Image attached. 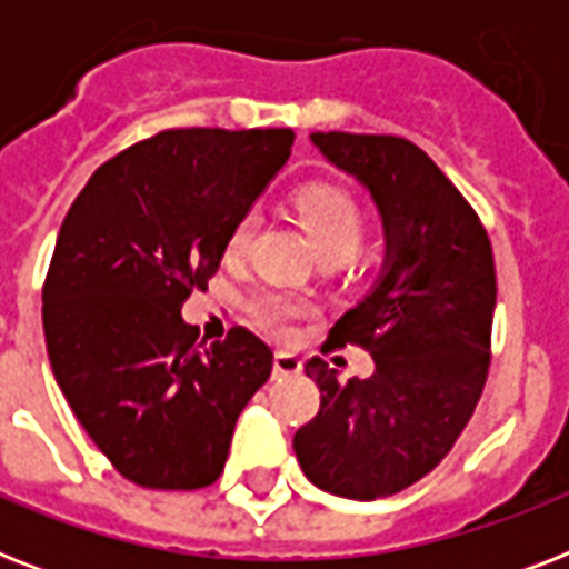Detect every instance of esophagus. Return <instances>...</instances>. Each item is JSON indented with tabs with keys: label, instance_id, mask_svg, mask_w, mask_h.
I'll use <instances>...</instances> for the list:
<instances>
[{
	"label": "esophagus",
	"instance_id": "34e87169",
	"mask_svg": "<svg viewBox=\"0 0 569 569\" xmlns=\"http://www.w3.org/2000/svg\"><path fill=\"white\" fill-rule=\"evenodd\" d=\"M301 366V357L292 355V351H277L274 355V375H298Z\"/></svg>",
	"mask_w": 569,
	"mask_h": 569
}]
</instances>
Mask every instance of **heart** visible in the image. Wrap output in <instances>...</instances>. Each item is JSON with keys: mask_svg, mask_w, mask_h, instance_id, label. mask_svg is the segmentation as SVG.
<instances>
[{"mask_svg": "<svg viewBox=\"0 0 569 569\" xmlns=\"http://www.w3.org/2000/svg\"><path fill=\"white\" fill-rule=\"evenodd\" d=\"M298 221L310 232L316 248L328 262H346L357 253L366 232L363 209L346 189L333 182H307L292 197ZM257 236V214H241L227 239V257L241 259ZM250 316L259 328L277 337H289L298 319L307 316V303L280 289H262L250 298Z\"/></svg>", "mask_w": 569, "mask_h": 569, "instance_id": "obj_1", "label": "heart"}]
</instances>
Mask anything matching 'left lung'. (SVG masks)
<instances>
[{"mask_svg":"<svg viewBox=\"0 0 569 569\" xmlns=\"http://www.w3.org/2000/svg\"><path fill=\"white\" fill-rule=\"evenodd\" d=\"M310 141L372 194L387 253L372 292L330 330V346H363L375 372L342 380L312 357L321 407L292 446L312 485L372 502L428 476L476 410L490 366L493 250L472 206L405 138Z\"/></svg>","mask_w":569,"mask_h":569,"instance_id":"8db88e82","label":"left lung"}]
</instances>
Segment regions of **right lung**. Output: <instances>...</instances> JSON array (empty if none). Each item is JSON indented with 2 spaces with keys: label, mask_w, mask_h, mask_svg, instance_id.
Masks as SVG:
<instances>
[{
  "label": "right lung",
  "mask_w": 569,
  "mask_h": 569,
  "mask_svg": "<svg viewBox=\"0 0 569 569\" xmlns=\"http://www.w3.org/2000/svg\"><path fill=\"white\" fill-rule=\"evenodd\" d=\"M292 141V129H168L100 164L61 223L43 283L49 363L88 437L136 485H212L271 375L257 333L197 346L180 312Z\"/></svg>",
  "instance_id": "obj_1"
}]
</instances>
